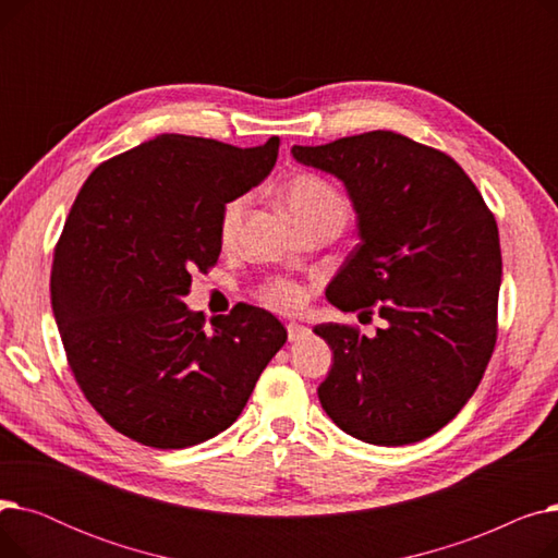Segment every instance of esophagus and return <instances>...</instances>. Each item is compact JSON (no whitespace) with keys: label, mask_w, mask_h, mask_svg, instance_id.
I'll return each instance as SVG.
<instances>
[{"label":"esophagus","mask_w":558,"mask_h":558,"mask_svg":"<svg viewBox=\"0 0 558 558\" xmlns=\"http://www.w3.org/2000/svg\"><path fill=\"white\" fill-rule=\"evenodd\" d=\"M310 335V328H305V326H301V324H289L287 326V337H289V341H301V339H305Z\"/></svg>","instance_id":"obj_1"}]
</instances>
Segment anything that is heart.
Masks as SVG:
<instances>
[{
	"label": "heart",
	"instance_id": "b5f03b06",
	"mask_svg": "<svg viewBox=\"0 0 558 558\" xmlns=\"http://www.w3.org/2000/svg\"><path fill=\"white\" fill-rule=\"evenodd\" d=\"M282 198L301 228L324 221H332L343 228L350 213L343 194L330 181H326L324 175L310 171L291 175L282 185ZM246 208L248 196H234L221 208L219 242L223 246L238 242ZM257 301L276 312H296L305 303V287L287 278H271L257 289Z\"/></svg>",
	"mask_w": 558,
	"mask_h": 558
}]
</instances>
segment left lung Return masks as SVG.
<instances>
[{
  "label": "left lung",
  "mask_w": 558,
  "mask_h": 558,
  "mask_svg": "<svg viewBox=\"0 0 558 558\" xmlns=\"http://www.w3.org/2000/svg\"><path fill=\"white\" fill-rule=\"evenodd\" d=\"M291 154L341 179L357 210L362 242L328 301L387 320L375 337L348 324L314 328L335 355L318 400L364 444L423 441L471 400L493 355L502 280L495 217L448 154L393 131Z\"/></svg>",
  "instance_id": "8db88e82"
}]
</instances>
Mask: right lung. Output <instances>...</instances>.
<instances>
[{
    "label": "right lung",
    "instance_id": "add662e5",
    "mask_svg": "<svg viewBox=\"0 0 558 558\" xmlns=\"http://www.w3.org/2000/svg\"><path fill=\"white\" fill-rule=\"evenodd\" d=\"M278 146L167 133L76 194L53 248V316L85 400L142 446L181 450L230 427L287 341L267 310L234 305L205 330L183 303L219 259L221 208L267 179Z\"/></svg>",
    "mask_w": 558,
    "mask_h": 558
}]
</instances>
